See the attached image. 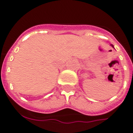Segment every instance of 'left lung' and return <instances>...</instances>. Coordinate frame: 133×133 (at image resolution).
I'll list each match as a JSON object with an SVG mask.
<instances>
[{
  "mask_svg": "<svg viewBox=\"0 0 133 133\" xmlns=\"http://www.w3.org/2000/svg\"><path fill=\"white\" fill-rule=\"evenodd\" d=\"M111 46H112V47L114 48V46H113V45H112V44H111Z\"/></svg>",
  "mask_w": 133,
  "mask_h": 133,
  "instance_id": "8db88e82",
  "label": "left lung"
}]
</instances>
